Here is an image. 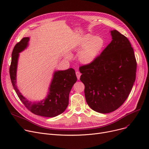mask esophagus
<instances>
[{
    "mask_svg": "<svg viewBox=\"0 0 149 149\" xmlns=\"http://www.w3.org/2000/svg\"><path fill=\"white\" fill-rule=\"evenodd\" d=\"M75 74H76V75H77V79L79 80L80 78V76H81V73L79 71H77Z\"/></svg>",
    "mask_w": 149,
    "mask_h": 149,
    "instance_id": "34e87169",
    "label": "esophagus"
}]
</instances>
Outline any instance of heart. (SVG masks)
I'll list each match as a JSON object with an SVG mask.
<instances>
[{
  "mask_svg": "<svg viewBox=\"0 0 149 149\" xmlns=\"http://www.w3.org/2000/svg\"><path fill=\"white\" fill-rule=\"evenodd\" d=\"M104 45V38L101 36L84 35L79 43L80 48H83L78 56L80 63L83 65L92 63L102 51ZM68 57H70V56L68 55Z\"/></svg>",
  "mask_w": 149,
  "mask_h": 149,
  "instance_id": "b5f03b06",
  "label": "heart"
}]
</instances>
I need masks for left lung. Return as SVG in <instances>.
Returning a JSON list of instances; mask_svg holds the SVG:
<instances>
[{
  "label": "left lung",
  "mask_w": 149,
  "mask_h": 149,
  "mask_svg": "<svg viewBox=\"0 0 149 149\" xmlns=\"http://www.w3.org/2000/svg\"><path fill=\"white\" fill-rule=\"evenodd\" d=\"M112 41L92 63L81 66L86 101L95 112L108 113L128 97L135 80L136 61L127 37L110 31Z\"/></svg>",
  "instance_id": "1"
}]
</instances>
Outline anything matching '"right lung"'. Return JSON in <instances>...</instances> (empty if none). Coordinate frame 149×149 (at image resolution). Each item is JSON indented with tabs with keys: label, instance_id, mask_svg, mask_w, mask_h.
<instances>
[{
	"label": "right lung",
	"instance_id": "1",
	"mask_svg": "<svg viewBox=\"0 0 149 149\" xmlns=\"http://www.w3.org/2000/svg\"><path fill=\"white\" fill-rule=\"evenodd\" d=\"M29 37L23 38L17 43L12 52L10 74L14 90L26 108L31 112L45 117H55L63 112L69 104V95L77 79L75 70L69 68L64 70H55L47 95L39 101H31L23 96L17 86V70L20 54L29 45Z\"/></svg>",
	"mask_w": 149,
	"mask_h": 149
}]
</instances>
